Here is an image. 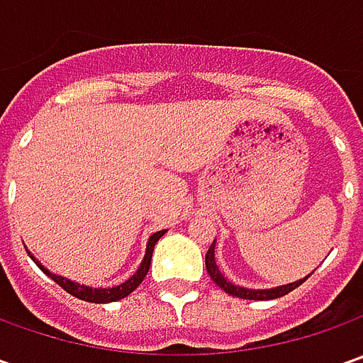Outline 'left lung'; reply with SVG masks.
Instances as JSON below:
<instances>
[{"instance_id": "obj_1", "label": "left lung", "mask_w": 363, "mask_h": 363, "mask_svg": "<svg viewBox=\"0 0 363 363\" xmlns=\"http://www.w3.org/2000/svg\"><path fill=\"white\" fill-rule=\"evenodd\" d=\"M214 246H216V240L210 244V248H208V252H206V271L210 274V279L216 283L224 293H228L232 297H240V299H248V301H269V299H279V297H283L286 293H291L293 289H297L299 285H303L305 281H307V277L305 279H301V281H295V283H289V285H281V286H274V289H246V286H238V285H232L228 279H224V274L220 272L216 264V258H214Z\"/></svg>"}]
</instances>
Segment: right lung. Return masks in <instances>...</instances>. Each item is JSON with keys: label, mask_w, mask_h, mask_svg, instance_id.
Returning a JSON list of instances; mask_svg holds the SVG:
<instances>
[{"label": "right lung", "mask_w": 363, "mask_h": 363, "mask_svg": "<svg viewBox=\"0 0 363 363\" xmlns=\"http://www.w3.org/2000/svg\"><path fill=\"white\" fill-rule=\"evenodd\" d=\"M163 234H165V230H160V232H155V234H151V238H149V242H147L145 258H143L141 267L137 269V272L133 274L131 279H127L125 283H121V285H117V286H111V289H92V286L72 283V281H68V279L58 277V274L50 272L48 269H44V267H42V264H40V262H38V260H35L32 255H30V257H32V260H34L35 264H38L42 271L48 274L54 283H58V285L62 286L66 293H70L72 297H77V299H82V301H89V303H113V301L125 299L127 295H131L133 291H135L137 286L143 283L147 271H149V264H151L153 248H155V244H157V240H160Z\"/></svg>", "instance_id": "add662e5"}]
</instances>
